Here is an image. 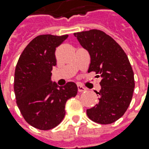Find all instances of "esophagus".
Masks as SVG:
<instances>
[{
  "instance_id": "1",
  "label": "esophagus",
  "mask_w": 149,
  "mask_h": 149,
  "mask_svg": "<svg viewBox=\"0 0 149 149\" xmlns=\"http://www.w3.org/2000/svg\"><path fill=\"white\" fill-rule=\"evenodd\" d=\"M77 90L79 92H82V91H86V88L83 87L82 86H81V85H77Z\"/></svg>"
}]
</instances>
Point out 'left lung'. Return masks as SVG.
<instances>
[{
	"mask_svg": "<svg viewBox=\"0 0 149 149\" xmlns=\"http://www.w3.org/2000/svg\"><path fill=\"white\" fill-rule=\"evenodd\" d=\"M91 57L88 72L100 77L99 103L86 110L92 121L101 125L114 123L124 116L130 104L134 77L125 51L108 34L98 29L74 33Z\"/></svg>",
	"mask_w": 149,
	"mask_h": 149,
	"instance_id": "1",
	"label": "left lung"
}]
</instances>
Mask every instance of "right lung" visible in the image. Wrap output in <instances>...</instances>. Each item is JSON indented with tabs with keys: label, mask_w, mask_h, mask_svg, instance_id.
Returning a JSON list of instances; mask_svg holds the SVG:
<instances>
[{
	"label": "right lung",
	"mask_w": 149,
	"mask_h": 149,
	"mask_svg": "<svg viewBox=\"0 0 149 149\" xmlns=\"http://www.w3.org/2000/svg\"><path fill=\"white\" fill-rule=\"evenodd\" d=\"M68 37L43 34L26 46L15 67L14 91L22 116L30 125L51 130L65 116L67 100L77 94V86L68 82L59 86L52 81L53 67L57 65L56 48Z\"/></svg>",
	"instance_id": "add662e5"
}]
</instances>
